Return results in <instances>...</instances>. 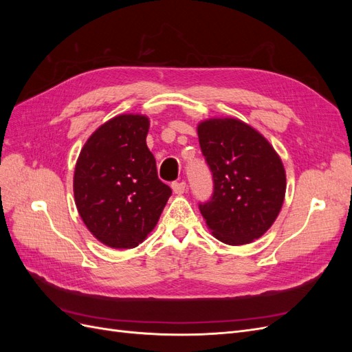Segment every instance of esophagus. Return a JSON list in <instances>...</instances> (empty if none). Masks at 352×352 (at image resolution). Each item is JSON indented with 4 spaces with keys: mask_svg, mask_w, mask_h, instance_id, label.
Masks as SVG:
<instances>
[{
    "mask_svg": "<svg viewBox=\"0 0 352 352\" xmlns=\"http://www.w3.org/2000/svg\"><path fill=\"white\" fill-rule=\"evenodd\" d=\"M172 189L175 194H184L186 190V184L185 180H179V182H173L172 184Z\"/></svg>",
    "mask_w": 352,
    "mask_h": 352,
    "instance_id": "1",
    "label": "esophagus"
}]
</instances>
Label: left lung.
I'll return each mask as SVG.
<instances>
[{"mask_svg":"<svg viewBox=\"0 0 352 352\" xmlns=\"http://www.w3.org/2000/svg\"><path fill=\"white\" fill-rule=\"evenodd\" d=\"M198 140L212 175V194L198 204L207 226L229 245L260 238L283 204L286 176L279 155L264 136L236 119L202 122Z\"/></svg>","mask_w":352,"mask_h":352,"instance_id":"1","label":"left lung"}]
</instances>
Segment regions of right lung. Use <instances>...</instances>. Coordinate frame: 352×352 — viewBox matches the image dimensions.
Here are the masks:
<instances>
[{
    "mask_svg": "<svg viewBox=\"0 0 352 352\" xmlns=\"http://www.w3.org/2000/svg\"><path fill=\"white\" fill-rule=\"evenodd\" d=\"M150 122L123 114L104 123L80 151L73 190L92 235L111 248H135L160 219L172 189L158 179L146 146Z\"/></svg>",
    "mask_w": 352,
    "mask_h": 352,
    "instance_id": "right-lung-1",
    "label": "right lung"
}]
</instances>
